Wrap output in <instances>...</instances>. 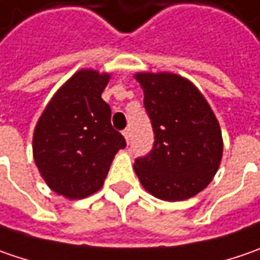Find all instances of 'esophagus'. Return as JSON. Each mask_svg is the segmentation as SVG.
<instances>
[{
  "label": "esophagus",
  "mask_w": 260,
  "mask_h": 260,
  "mask_svg": "<svg viewBox=\"0 0 260 260\" xmlns=\"http://www.w3.org/2000/svg\"><path fill=\"white\" fill-rule=\"evenodd\" d=\"M123 137H125L126 142H129V140H131V129H129V128H126V129L123 131Z\"/></svg>",
  "instance_id": "1"
}]
</instances>
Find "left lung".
<instances>
[{"instance_id":"1","label":"left lung","mask_w":260,"mask_h":260,"mask_svg":"<svg viewBox=\"0 0 260 260\" xmlns=\"http://www.w3.org/2000/svg\"><path fill=\"white\" fill-rule=\"evenodd\" d=\"M154 145L135 158V173L151 195L185 201L208 186L222 157L218 120L195 85L176 74H137Z\"/></svg>"}]
</instances>
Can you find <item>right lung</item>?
Here are the masks:
<instances>
[{
  "mask_svg": "<svg viewBox=\"0 0 260 260\" xmlns=\"http://www.w3.org/2000/svg\"><path fill=\"white\" fill-rule=\"evenodd\" d=\"M109 74L81 70L43 110L33 135V157L53 192L81 199L103 186L115 154L126 147L102 99Z\"/></svg>",
  "mask_w": 260,
  "mask_h": 260,
  "instance_id": "right-lung-1",
  "label": "right lung"
}]
</instances>
